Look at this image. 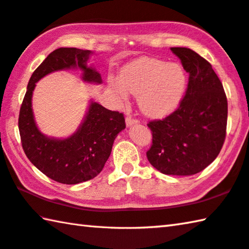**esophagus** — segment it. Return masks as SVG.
<instances>
[{
	"label": "esophagus",
	"mask_w": 249,
	"mask_h": 249,
	"mask_svg": "<svg viewBox=\"0 0 249 249\" xmlns=\"http://www.w3.org/2000/svg\"><path fill=\"white\" fill-rule=\"evenodd\" d=\"M137 123H138L137 119H134V117H132V116L126 117V125L127 126H132V125L137 124Z\"/></svg>",
	"instance_id": "obj_1"
}]
</instances>
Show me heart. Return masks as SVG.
Instances as JSON below:
<instances>
[{
	"mask_svg": "<svg viewBox=\"0 0 249 249\" xmlns=\"http://www.w3.org/2000/svg\"><path fill=\"white\" fill-rule=\"evenodd\" d=\"M109 87L121 98L127 91L138 94L140 110L150 117H163L182 101L187 76L182 66L153 57H140L126 65L120 81L111 79Z\"/></svg>",
	"mask_w": 249,
	"mask_h": 249,
	"instance_id": "heart-1",
	"label": "heart"
}]
</instances>
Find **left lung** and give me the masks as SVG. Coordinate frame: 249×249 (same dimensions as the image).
<instances>
[{
    "label": "left lung",
    "mask_w": 249,
    "mask_h": 249,
    "mask_svg": "<svg viewBox=\"0 0 249 249\" xmlns=\"http://www.w3.org/2000/svg\"><path fill=\"white\" fill-rule=\"evenodd\" d=\"M189 74L179 107L147 124L152 144L147 158L166 175H193L213 162L227 135L228 100L211 64L187 48H171Z\"/></svg>",
    "instance_id": "left-lung-1"
}]
</instances>
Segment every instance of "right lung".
<instances>
[{"label": "right lung", "instance_id": "1", "mask_svg": "<svg viewBox=\"0 0 249 249\" xmlns=\"http://www.w3.org/2000/svg\"><path fill=\"white\" fill-rule=\"evenodd\" d=\"M91 51L76 48H60L50 53L29 79L22 100L18 128L21 146L36 168L55 182L74 185L92 179L100 173L109 159L117 134L125 128L123 113L111 111L97 102L89 106L77 132L65 139L50 138L36 125L31 98L36 83L55 71H83V80L101 83V76L87 66Z\"/></svg>", "mask_w": 249, "mask_h": 249}]
</instances>
